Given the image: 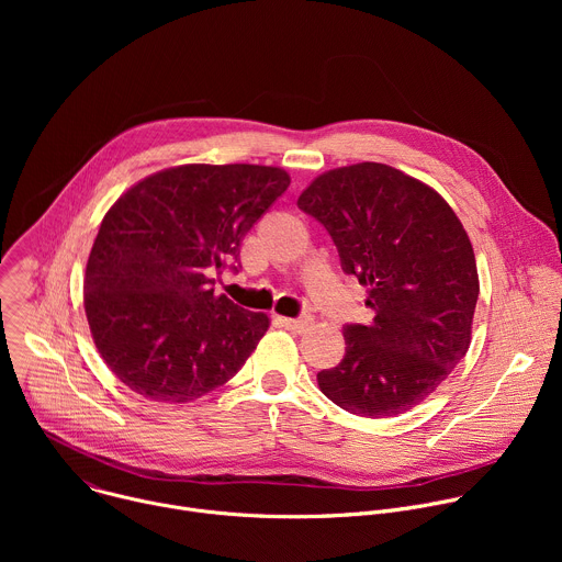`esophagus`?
<instances>
[{"mask_svg": "<svg viewBox=\"0 0 562 562\" xmlns=\"http://www.w3.org/2000/svg\"><path fill=\"white\" fill-rule=\"evenodd\" d=\"M282 325L293 331V334H304L311 329L313 317L311 315H302V317H282Z\"/></svg>", "mask_w": 562, "mask_h": 562, "instance_id": "1", "label": "esophagus"}]
</instances>
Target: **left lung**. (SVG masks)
I'll list each match as a JSON object with an SVG mask.
<instances>
[{"label":"left lung","mask_w":562,"mask_h":562,"mask_svg":"<svg viewBox=\"0 0 562 562\" xmlns=\"http://www.w3.org/2000/svg\"><path fill=\"white\" fill-rule=\"evenodd\" d=\"M297 206L329 231L375 313L345 327V358L317 373L319 391L356 416L405 414L469 349L480 286L467 231L434 189L378 162L315 178Z\"/></svg>","instance_id":"1"}]
</instances>
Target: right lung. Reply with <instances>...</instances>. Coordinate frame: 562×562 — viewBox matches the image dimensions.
Here are the masks:
<instances>
[{
  "label": "right lung",
  "mask_w": 562,
  "mask_h": 562,
  "mask_svg": "<svg viewBox=\"0 0 562 562\" xmlns=\"http://www.w3.org/2000/svg\"><path fill=\"white\" fill-rule=\"evenodd\" d=\"M282 169L187 165L128 189L104 215L85 308L109 369L155 403L182 405L231 380L269 317L215 295L239 245L289 189Z\"/></svg>",
  "instance_id": "right-lung-1"
}]
</instances>
